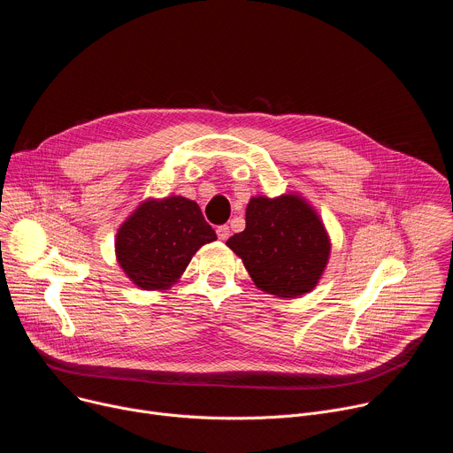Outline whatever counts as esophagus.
Returning a JSON list of instances; mask_svg holds the SVG:
<instances>
[{"mask_svg": "<svg viewBox=\"0 0 453 453\" xmlns=\"http://www.w3.org/2000/svg\"><path fill=\"white\" fill-rule=\"evenodd\" d=\"M217 234H219L220 240H227L229 238V226H219Z\"/></svg>", "mask_w": 453, "mask_h": 453, "instance_id": "1", "label": "esophagus"}]
</instances>
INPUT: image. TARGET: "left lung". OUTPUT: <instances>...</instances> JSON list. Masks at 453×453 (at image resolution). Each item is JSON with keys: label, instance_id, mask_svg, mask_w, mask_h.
<instances>
[{"label": "left lung", "instance_id": "left-lung-1", "mask_svg": "<svg viewBox=\"0 0 453 453\" xmlns=\"http://www.w3.org/2000/svg\"><path fill=\"white\" fill-rule=\"evenodd\" d=\"M226 245L243 262L257 288L283 299L311 292L325 274L332 252L325 222L296 191L274 199L250 197L245 229Z\"/></svg>", "mask_w": 453, "mask_h": 453}]
</instances>
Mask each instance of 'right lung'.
<instances>
[{"instance_id":"right-lung-1","label":"right lung","mask_w":453,"mask_h":453,"mask_svg":"<svg viewBox=\"0 0 453 453\" xmlns=\"http://www.w3.org/2000/svg\"><path fill=\"white\" fill-rule=\"evenodd\" d=\"M213 227L196 201L180 196L147 199L118 227L116 262L142 290H168L203 245L215 242Z\"/></svg>"}]
</instances>
